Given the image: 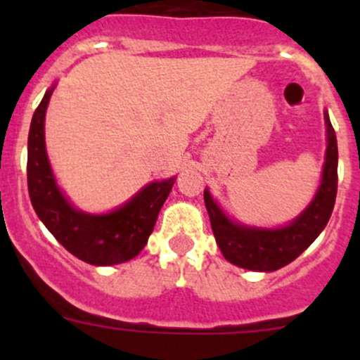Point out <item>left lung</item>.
Masks as SVG:
<instances>
[{
  "label": "left lung",
  "mask_w": 360,
  "mask_h": 360,
  "mask_svg": "<svg viewBox=\"0 0 360 360\" xmlns=\"http://www.w3.org/2000/svg\"><path fill=\"white\" fill-rule=\"evenodd\" d=\"M324 120L328 127V150L321 186L310 205L288 226L270 230L233 223L212 200L209 190L203 191L214 237L230 263L245 270L275 271L296 259L326 228L336 200L338 143L328 112H324Z\"/></svg>",
  "instance_id": "8db88e82"
}]
</instances>
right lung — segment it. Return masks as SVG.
Wrapping results in <instances>:
<instances>
[{
    "mask_svg": "<svg viewBox=\"0 0 360 360\" xmlns=\"http://www.w3.org/2000/svg\"><path fill=\"white\" fill-rule=\"evenodd\" d=\"M53 86L36 108L29 129L27 188L32 207L50 233L78 259L96 266L125 263L148 244L176 177L153 181L112 212L75 209L57 186L45 150V112Z\"/></svg>",
    "mask_w": 360,
    "mask_h": 360,
    "instance_id": "obj_1",
    "label": "right lung"
}]
</instances>
